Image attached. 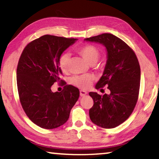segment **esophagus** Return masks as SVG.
I'll return each mask as SVG.
<instances>
[{
	"instance_id": "esophagus-1",
	"label": "esophagus",
	"mask_w": 159,
	"mask_h": 159,
	"mask_svg": "<svg viewBox=\"0 0 159 159\" xmlns=\"http://www.w3.org/2000/svg\"><path fill=\"white\" fill-rule=\"evenodd\" d=\"M88 94V93L86 91L84 90H80V97H84L85 95H86Z\"/></svg>"
}]
</instances>
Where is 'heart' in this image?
Wrapping results in <instances>:
<instances>
[{
    "instance_id": "obj_1",
    "label": "heart",
    "mask_w": 159,
    "mask_h": 159,
    "mask_svg": "<svg viewBox=\"0 0 159 159\" xmlns=\"http://www.w3.org/2000/svg\"><path fill=\"white\" fill-rule=\"evenodd\" d=\"M77 52L90 65L95 64L100 57V52L99 50L92 45H84V46L79 48L77 50ZM69 58L70 57L68 53L65 52L60 55L58 60V65L61 71H68ZM93 79L94 77L91 74L80 75V76L72 77L70 79V83L74 86H76L81 89H87L90 86Z\"/></svg>"
}]
</instances>
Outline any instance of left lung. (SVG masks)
Returning <instances> with one entry per match:
<instances>
[{"mask_svg": "<svg viewBox=\"0 0 159 159\" xmlns=\"http://www.w3.org/2000/svg\"><path fill=\"white\" fill-rule=\"evenodd\" d=\"M85 41L104 45L107 50V61L104 73L95 85L104 86L110 94L100 95L89 93L94 104L89 110L90 120L104 128H114L128 119L138 102L140 86V66L133 49L111 34L87 38Z\"/></svg>", "mask_w": 159, "mask_h": 159, "instance_id": "1", "label": "left lung"}]
</instances>
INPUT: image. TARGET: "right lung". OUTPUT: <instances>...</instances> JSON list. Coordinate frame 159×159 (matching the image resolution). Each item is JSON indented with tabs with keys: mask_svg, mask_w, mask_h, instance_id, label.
Instances as JSON below:
<instances>
[{
	"mask_svg": "<svg viewBox=\"0 0 159 159\" xmlns=\"http://www.w3.org/2000/svg\"><path fill=\"white\" fill-rule=\"evenodd\" d=\"M77 39L44 35L29 43L24 49L17 68V84L20 103L32 122L45 129L64 124L79 98V90L61 79L58 65L60 55ZM61 82L60 93L51 86Z\"/></svg>",
	"mask_w": 159,
	"mask_h": 159,
	"instance_id": "obj_1",
	"label": "right lung"
}]
</instances>
